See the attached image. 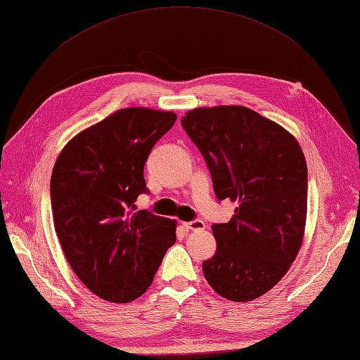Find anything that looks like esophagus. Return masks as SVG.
<instances>
[{
	"instance_id": "obj_1",
	"label": "esophagus",
	"mask_w": 360,
	"mask_h": 360,
	"mask_svg": "<svg viewBox=\"0 0 360 360\" xmlns=\"http://www.w3.org/2000/svg\"><path fill=\"white\" fill-rule=\"evenodd\" d=\"M183 229H185L186 231H202V230H205V222L203 221L185 222L183 224Z\"/></svg>"
}]
</instances>
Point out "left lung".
Instances as JSON below:
<instances>
[{
    "label": "left lung",
    "instance_id": "1",
    "mask_svg": "<svg viewBox=\"0 0 360 360\" xmlns=\"http://www.w3.org/2000/svg\"><path fill=\"white\" fill-rule=\"evenodd\" d=\"M181 126L210 167L219 200L238 203L229 224L211 226L217 248L205 280L230 302H252L288 274L302 248L307 166L280 124L242 105L189 110Z\"/></svg>",
    "mask_w": 360,
    "mask_h": 360
}]
</instances>
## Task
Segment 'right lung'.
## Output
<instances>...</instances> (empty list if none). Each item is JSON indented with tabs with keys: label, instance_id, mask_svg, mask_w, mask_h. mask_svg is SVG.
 Wrapping results in <instances>:
<instances>
[{
	"label": "right lung",
	"instance_id": "add662e5",
	"mask_svg": "<svg viewBox=\"0 0 360 360\" xmlns=\"http://www.w3.org/2000/svg\"><path fill=\"white\" fill-rule=\"evenodd\" d=\"M177 115L129 107L71 138L51 175V208L65 258L94 295L129 303L148 290L177 222L146 210L144 165Z\"/></svg>",
	"mask_w": 360,
	"mask_h": 360
}]
</instances>
